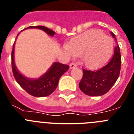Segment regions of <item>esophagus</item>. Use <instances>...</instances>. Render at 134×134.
I'll use <instances>...</instances> for the list:
<instances>
[{
    "instance_id": "esophagus-1",
    "label": "esophagus",
    "mask_w": 134,
    "mask_h": 134,
    "mask_svg": "<svg viewBox=\"0 0 134 134\" xmlns=\"http://www.w3.org/2000/svg\"><path fill=\"white\" fill-rule=\"evenodd\" d=\"M76 67V64H75L74 63H71L70 64V69H73V68H75Z\"/></svg>"
}]
</instances>
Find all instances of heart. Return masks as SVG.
<instances>
[{"label": "heart", "mask_w": 134, "mask_h": 134, "mask_svg": "<svg viewBox=\"0 0 134 134\" xmlns=\"http://www.w3.org/2000/svg\"><path fill=\"white\" fill-rule=\"evenodd\" d=\"M64 48L71 55H80L86 68L97 69L109 60L114 44L109 36L99 30L91 29L71 39Z\"/></svg>", "instance_id": "1"}]
</instances>
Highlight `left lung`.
I'll use <instances>...</instances> for the list:
<instances>
[{
    "label": "left lung",
    "instance_id": "obj_1",
    "mask_svg": "<svg viewBox=\"0 0 134 134\" xmlns=\"http://www.w3.org/2000/svg\"><path fill=\"white\" fill-rule=\"evenodd\" d=\"M115 39V35L111 33ZM121 54L118 44L115 47L114 55L111 61L97 71L83 70V76L79 83V88L88 96H101L107 93L113 86L119 76Z\"/></svg>",
    "mask_w": 134,
    "mask_h": 134
}]
</instances>
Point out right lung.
Returning <instances> with one entry per match:
<instances>
[{
    "label": "right lung",
    "mask_w": 134,
    "mask_h": 134,
    "mask_svg": "<svg viewBox=\"0 0 134 134\" xmlns=\"http://www.w3.org/2000/svg\"><path fill=\"white\" fill-rule=\"evenodd\" d=\"M28 29H40L46 32V34L51 37H53L55 34L54 31L51 30L50 29H48V27L44 26H29L23 30ZM19 34H18L17 37ZM15 41L13 46V51L11 54L12 69L15 80L26 92L34 97H43L52 94L57 88L60 77L68 70L69 66L59 62H54L52 65L49 67V69L46 71V72L40 76L39 78L31 79V78L27 77L20 72L15 65Z\"/></svg>",
    "instance_id": "obj_1"
}]
</instances>
